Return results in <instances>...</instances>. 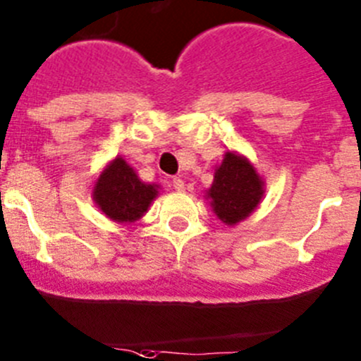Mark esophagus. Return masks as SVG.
<instances>
[{
    "instance_id": "obj_1",
    "label": "esophagus",
    "mask_w": 361,
    "mask_h": 361,
    "mask_svg": "<svg viewBox=\"0 0 361 361\" xmlns=\"http://www.w3.org/2000/svg\"><path fill=\"white\" fill-rule=\"evenodd\" d=\"M173 187L176 188L178 192H183L185 190V181L181 178H173Z\"/></svg>"
}]
</instances>
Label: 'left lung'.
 Here are the masks:
<instances>
[{
  "instance_id": "1",
  "label": "left lung",
  "mask_w": 361,
  "mask_h": 361,
  "mask_svg": "<svg viewBox=\"0 0 361 361\" xmlns=\"http://www.w3.org/2000/svg\"><path fill=\"white\" fill-rule=\"evenodd\" d=\"M264 180L245 157L228 151L217 165L207 200L214 214L228 226H235L257 210L264 197Z\"/></svg>"
}]
</instances>
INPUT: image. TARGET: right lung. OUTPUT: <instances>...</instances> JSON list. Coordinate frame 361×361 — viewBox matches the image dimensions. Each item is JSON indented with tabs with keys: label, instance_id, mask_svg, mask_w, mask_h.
Listing matches in <instances>:
<instances>
[{
	"label": "right lung",
	"instance_id": "obj_1",
	"mask_svg": "<svg viewBox=\"0 0 361 361\" xmlns=\"http://www.w3.org/2000/svg\"><path fill=\"white\" fill-rule=\"evenodd\" d=\"M158 196V185L144 183L123 157L110 161L94 185L92 197L101 212L121 224L139 221Z\"/></svg>",
	"mask_w": 361,
	"mask_h": 361
}]
</instances>
